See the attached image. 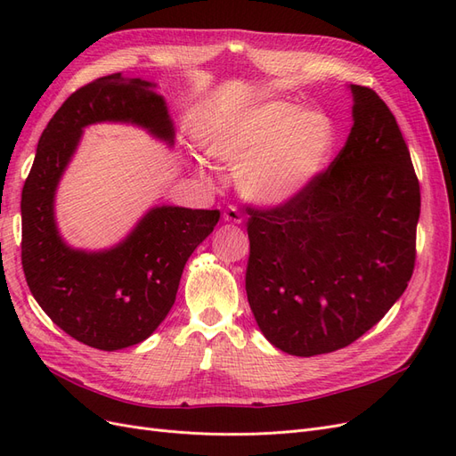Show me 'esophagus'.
I'll return each instance as SVG.
<instances>
[{
	"label": "esophagus",
	"instance_id": "34e87169",
	"mask_svg": "<svg viewBox=\"0 0 456 456\" xmlns=\"http://www.w3.org/2000/svg\"><path fill=\"white\" fill-rule=\"evenodd\" d=\"M223 218H224V223H232V224H241V220H243L241 213L233 205L228 207V209L223 215Z\"/></svg>",
	"mask_w": 456,
	"mask_h": 456
}]
</instances>
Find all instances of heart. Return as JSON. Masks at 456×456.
Returning <instances> with one entry per match:
<instances>
[{
	"label": "heart",
	"instance_id": "obj_1",
	"mask_svg": "<svg viewBox=\"0 0 456 456\" xmlns=\"http://www.w3.org/2000/svg\"><path fill=\"white\" fill-rule=\"evenodd\" d=\"M200 144L211 158L240 165L238 184L247 198L280 205L323 173L337 146V126L325 112L270 101L207 123Z\"/></svg>",
	"mask_w": 456,
	"mask_h": 456
}]
</instances>
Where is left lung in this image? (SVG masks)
Segmentation results:
<instances>
[{"instance_id": "1", "label": "left lung", "mask_w": 456, "mask_h": 456, "mask_svg": "<svg viewBox=\"0 0 456 456\" xmlns=\"http://www.w3.org/2000/svg\"><path fill=\"white\" fill-rule=\"evenodd\" d=\"M354 126L297 198L251 209L245 291L275 348L310 357L365 335L403 295L417 258L420 186L390 108L350 86Z\"/></svg>"}]
</instances>
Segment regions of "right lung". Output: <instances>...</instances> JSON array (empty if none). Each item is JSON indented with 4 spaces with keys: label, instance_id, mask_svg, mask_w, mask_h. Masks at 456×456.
I'll return each instance as SVG.
<instances>
[{
    "label": "right lung",
    "instance_id": "obj_1",
    "mask_svg": "<svg viewBox=\"0 0 456 456\" xmlns=\"http://www.w3.org/2000/svg\"><path fill=\"white\" fill-rule=\"evenodd\" d=\"M141 77L110 74L72 93L39 136L20 200L22 270L37 305L72 338L114 352L146 340L175 305L186 260L220 213L158 205L104 251L68 245L54 194L87 126L131 123L173 146L167 104Z\"/></svg>",
    "mask_w": 456,
    "mask_h": 456
}]
</instances>
